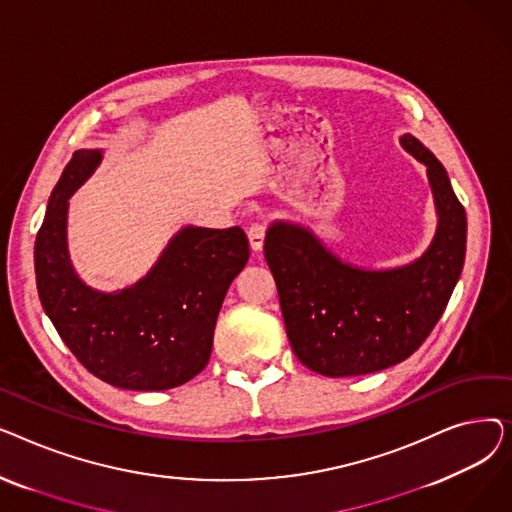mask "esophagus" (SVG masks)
<instances>
[{
	"instance_id": "1",
	"label": "esophagus",
	"mask_w": 512,
	"mask_h": 512,
	"mask_svg": "<svg viewBox=\"0 0 512 512\" xmlns=\"http://www.w3.org/2000/svg\"><path fill=\"white\" fill-rule=\"evenodd\" d=\"M265 232H267V228H265L263 224H259V222L249 228V242H251V249H253V251H261V249H263Z\"/></svg>"
}]
</instances>
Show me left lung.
<instances>
[{"instance_id":"obj_1","label":"left lung","mask_w":512,"mask_h":512,"mask_svg":"<svg viewBox=\"0 0 512 512\" xmlns=\"http://www.w3.org/2000/svg\"><path fill=\"white\" fill-rule=\"evenodd\" d=\"M402 147L427 166L438 232L423 257L388 272L342 263L319 240L290 224L265 236L286 334L303 365L328 378L382 371L409 359L432 334L461 278L467 215L448 174L413 134Z\"/></svg>"}]
</instances>
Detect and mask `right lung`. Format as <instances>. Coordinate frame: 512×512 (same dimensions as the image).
<instances>
[{
  "instance_id": "1",
  "label": "right lung",
  "mask_w": 512,
  "mask_h": 512,
  "mask_svg": "<svg viewBox=\"0 0 512 512\" xmlns=\"http://www.w3.org/2000/svg\"><path fill=\"white\" fill-rule=\"evenodd\" d=\"M101 153L80 149L51 191L35 240L39 299L60 338L95 378L124 390H170L209 361L213 330L232 280L249 261V238L188 226L139 284L103 294L80 282L66 249L68 197Z\"/></svg>"
}]
</instances>
